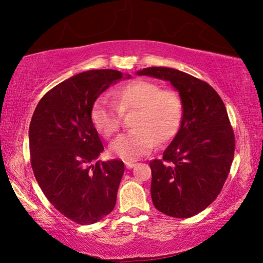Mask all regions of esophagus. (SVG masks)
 <instances>
[{"label": "esophagus", "mask_w": 263, "mask_h": 263, "mask_svg": "<svg viewBox=\"0 0 263 263\" xmlns=\"http://www.w3.org/2000/svg\"><path fill=\"white\" fill-rule=\"evenodd\" d=\"M125 166L126 168H133L136 166V162H132V161H125Z\"/></svg>", "instance_id": "34e87169"}]
</instances>
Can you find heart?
I'll return each instance as SVG.
<instances>
[{
  "mask_svg": "<svg viewBox=\"0 0 263 263\" xmlns=\"http://www.w3.org/2000/svg\"><path fill=\"white\" fill-rule=\"evenodd\" d=\"M116 104L99 99L91 108V122L106 139L122 125V114L135 112V130L123 133L110 145V153L123 160H136L148 154L155 145L166 144L179 131L183 102L174 90L162 89L148 80H135L114 92Z\"/></svg>",
  "mask_w": 263,
  "mask_h": 263,
  "instance_id": "heart-1",
  "label": "heart"
}]
</instances>
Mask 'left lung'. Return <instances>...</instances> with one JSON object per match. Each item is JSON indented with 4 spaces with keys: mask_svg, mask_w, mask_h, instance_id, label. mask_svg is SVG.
Segmentation results:
<instances>
[{
    "mask_svg": "<svg viewBox=\"0 0 263 263\" xmlns=\"http://www.w3.org/2000/svg\"><path fill=\"white\" fill-rule=\"evenodd\" d=\"M137 74L169 81L183 102L179 132L162 159L149 162L151 195L164 215L193 217L220 194L233 161L234 132L225 104L210 84L181 70L148 67Z\"/></svg>",
    "mask_w": 263,
    "mask_h": 263,
    "instance_id": "8db88e82",
    "label": "left lung"
}]
</instances>
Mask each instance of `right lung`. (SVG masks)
<instances>
[{"label": "right lung", "instance_id": "right-lung-1", "mask_svg": "<svg viewBox=\"0 0 263 263\" xmlns=\"http://www.w3.org/2000/svg\"><path fill=\"white\" fill-rule=\"evenodd\" d=\"M122 78L115 69L74 75L42 97L31 119L35 180L52 205L80 225L94 224L115 208L125 168L117 159L94 163L104 147L90 114L97 97Z\"/></svg>", "mask_w": 263, "mask_h": 263}]
</instances>
